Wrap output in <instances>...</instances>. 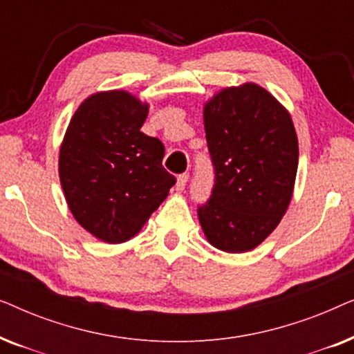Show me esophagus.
I'll return each instance as SVG.
<instances>
[{
	"label": "esophagus",
	"instance_id": "1",
	"mask_svg": "<svg viewBox=\"0 0 354 354\" xmlns=\"http://www.w3.org/2000/svg\"><path fill=\"white\" fill-rule=\"evenodd\" d=\"M187 182H188V174H180V176L177 177V185H176L177 190H178V192L185 190Z\"/></svg>",
	"mask_w": 354,
	"mask_h": 354
}]
</instances>
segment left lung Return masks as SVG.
I'll list each match as a JSON object with an SVG mask.
<instances>
[{"label": "left lung", "mask_w": 354, "mask_h": 354, "mask_svg": "<svg viewBox=\"0 0 354 354\" xmlns=\"http://www.w3.org/2000/svg\"><path fill=\"white\" fill-rule=\"evenodd\" d=\"M214 187L198 219L207 241L245 253L272 234L292 201L298 138L290 113L256 84L221 90L203 109Z\"/></svg>", "instance_id": "1"}]
</instances>
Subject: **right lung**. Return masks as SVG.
I'll return each instance as SVG.
<instances>
[{"label":"right lung","mask_w":354,"mask_h":354,"mask_svg":"<svg viewBox=\"0 0 354 354\" xmlns=\"http://www.w3.org/2000/svg\"><path fill=\"white\" fill-rule=\"evenodd\" d=\"M148 108L129 91H100L79 106L61 143L59 180L67 206L106 243L137 235L176 183L162 167L161 140L140 130Z\"/></svg>","instance_id":"add662e5"}]
</instances>
